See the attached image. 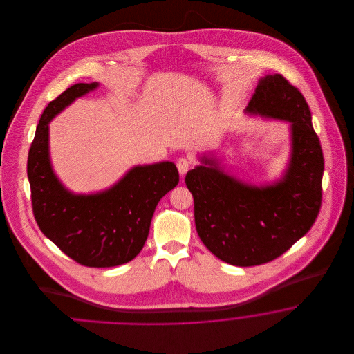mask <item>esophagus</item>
<instances>
[{
  "label": "esophagus",
  "mask_w": 354,
  "mask_h": 354,
  "mask_svg": "<svg viewBox=\"0 0 354 354\" xmlns=\"http://www.w3.org/2000/svg\"><path fill=\"white\" fill-rule=\"evenodd\" d=\"M176 167L179 169V174L183 176V175H185V172L192 167V159L188 158V156L179 158L178 162H176Z\"/></svg>",
  "instance_id": "obj_1"
}]
</instances>
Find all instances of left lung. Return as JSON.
Masks as SVG:
<instances>
[{"label":"left lung","mask_w":354,"mask_h":354,"mask_svg":"<svg viewBox=\"0 0 354 354\" xmlns=\"http://www.w3.org/2000/svg\"><path fill=\"white\" fill-rule=\"evenodd\" d=\"M248 113L292 123V155L284 178L252 187L228 176L203 158L185 175L203 244L220 260L252 267L286 252L313 225L320 212L324 156L303 94L281 74L261 78Z\"/></svg>","instance_id":"8db88e82"}]
</instances>
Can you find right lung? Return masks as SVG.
<instances>
[{"label":"right lung","instance_id":"obj_1","mask_svg":"<svg viewBox=\"0 0 354 354\" xmlns=\"http://www.w3.org/2000/svg\"><path fill=\"white\" fill-rule=\"evenodd\" d=\"M98 84L70 86L44 110L28 156L34 219L42 234L84 267L129 263L142 251L159 201L179 183L174 163L136 166L107 191L74 195L59 183L49 159V122Z\"/></svg>","mask_w":354,"mask_h":354}]
</instances>
